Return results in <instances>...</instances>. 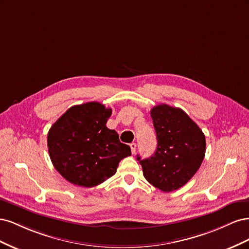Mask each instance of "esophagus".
<instances>
[{
	"label": "esophagus",
	"mask_w": 249,
	"mask_h": 249,
	"mask_svg": "<svg viewBox=\"0 0 249 249\" xmlns=\"http://www.w3.org/2000/svg\"><path fill=\"white\" fill-rule=\"evenodd\" d=\"M130 147H131V152H132V154H135L136 153V143H131L130 144Z\"/></svg>",
	"instance_id": "obj_1"
}]
</instances>
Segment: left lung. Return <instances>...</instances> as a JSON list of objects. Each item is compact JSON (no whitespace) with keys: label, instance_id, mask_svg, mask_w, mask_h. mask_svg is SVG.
<instances>
[{"label":"left lung","instance_id":"left-lung-1","mask_svg":"<svg viewBox=\"0 0 249 249\" xmlns=\"http://www.w3.org/2000/svg\"><path fill=\"white\" fill-rule=\"evenodd\" d=\"M157 135L155 154L141 160L143 176L163 192L183 187L196 173L206 154V137L179 108L158 105L150 110Z\"/></svg>","mask_w":249,"mask_h":249}]
</instances>
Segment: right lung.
I'll list each match as a JSON object with an SVG mask.
<instances>
[{
    "label": "right lung",
    "mask_w": 249,
    "mask_h": 249,
    "mask_svg": "<svg viewBox=\"0 0 249 249\" xmlns=\"http://www.w3.org/2000/svg\"><path fill=\"white\" fill-rule=\"evenodd\" d=\"M112 109L89 102L71 107L48 133L53 165L70 183L91 188L115 175L118 163L131 156L129 145L106 126Z\"/></svg>",
    "instance_id": "obj_1"
}]
</instances>
